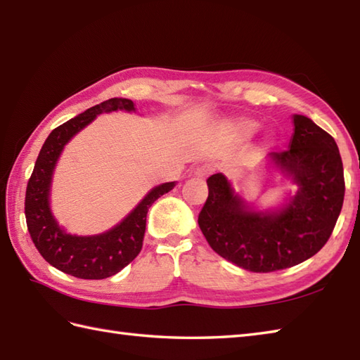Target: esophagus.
<instances>
[{
  "label": "esophagus",
  "instance_id": "obj_1",
  "mask_svg": "<svg viewBox=\"0 0 360 360\" xmlns=\"http://www.w3.org/2000/svg\"><path fill=\"white\" fill-rule=\"evenodd\" d=\"M213 170H215V167L210 165V164H204V165H201V167L195 168L193 174L198 176V178H207L209 174L213 173Z\"/></svg>",
  "mask_w": 360,
  "mask_h": 360
}]
</instances>
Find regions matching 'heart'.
<instances>
[{"instance_id":"b5f03b06","label":"heart","mask_w":360,"mask_h":360,"mask_svg":"<svg viewBox=\"0 0 360 360\" xmlns=\"http://www.w3.org/2000/svg\"><path fill=\"white\" fill-rule=\"evenodd\" d=\"M232 127L236 133L244 136V137L252 136L258 129L257 122H252V120H235Z\"/></svg>"}]
</instances>
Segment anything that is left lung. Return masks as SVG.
Listing matches in <instances>:
<instances>
[{
  "instance_id": "1",
  "label": "left lung",
  "mask_w": 360,
  "mask_h": 360,
  "mask_svg": "<svg viewBox=\"0 0 360 360\" xmlns=\"http://www.w3.org/2000/svg\"><path fill=\"white\" fill-rule=\"evenodd\" d=\"M289 148L274 151L255 172L280 173L294 186L280 204L259 209L223 173L207 179L209 198L198 224L210 248L250 272H274L316 255L338 221L345 181L338 143L302 114L292 116Z\"/></svg>"
}]
</instances>
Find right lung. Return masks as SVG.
<instances>
[{
	"label": "right lung",
	"instance_id": "right-lung-1",
	"mask_svg": "<svg viewBox=\"0 0 360 360\" xmlns=\"http://www.w3.org/2000/svg\"><path fill=\"white\" fill-rule=\"evenodd\" d=\"M114 111L136 112V106L128 98H110L53 129L43 143L26 188V223L35 248L51 266L77 278H108L131 263L142 249L151 204L176 186L173 181L153 187L120 223L102 233L72 235L58 224L51 209V188L65 145L97 116Z\"/></svg>",
	"mask_w": 360,
	"mask_h": 360
}]
</instances>
